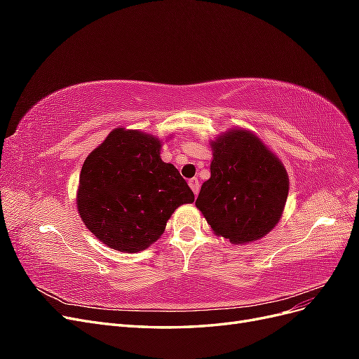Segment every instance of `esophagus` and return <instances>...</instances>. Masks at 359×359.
Instances as JSON below:
<instances>
[{"label":"esophagus","instance_id":"obj_1","mask_svg":"<svg viewBox=\"0 0 359 359\" xmlns=\"http://www.w3.org/2000/svg\"><path fill=\"white\" fill-rule=\"evenodd\" d=\"M189 186H190V189L193 190V193L198 196V193H199V180H198V178H191V180L189 181Z\"/></svg>","mask_w":359,"mask_h":359}]
</instances>
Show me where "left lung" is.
<instances>
[{
    "instance_id": "8db88e82",
    "label": "left lung",
    "mask_w": 359,
    "mask_h": 359,
    "mask_svg": "<svg viewBox=\"0 0 359 359\" xmlns=\"http://www.w3.org/2000/svg\"><path fill=\"white\" fill-rule=\"evenodd\" d=\"M210 145L211 178L202 184L196 206L214 233L232 244L260 240L285 210L289 178L283 163L243 128L229 130Z\"/></svg>"
}]
</instances>
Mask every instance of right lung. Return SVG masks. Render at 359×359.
<instances>
[{
  "label": "right lung",
  "mask_w": 359,
  "mask_h": 359,
  "mask_svg": "<svg viewBox=\"0 0 359 359\" xmlns=\"http://www.w3.org/2000/svg\"><path fill=\"white\" fill-rule=\"evenodd\" d=\"M158 137L115 128L86 157L76 203L94 236L124 253L157 241L169 217L194 194L178 169L160 158Z\"/></svg>",
  "instance_id": "right-lung-1"
}]
</instances>
